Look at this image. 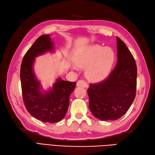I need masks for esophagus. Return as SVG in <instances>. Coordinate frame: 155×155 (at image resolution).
Listing matches in <instances>:
<instances>
[{
	"label": "esophagus",
	"instance_id": "1",
	"mask_svg": "<svg viewBox=\"0 0 155 155\" xmlns=\"http://www.w3.org/2000/svg\"><path fill=\"white\" fill-rule=\"evenodd\" d=\"M77 85L78 86H81V87H84V88L88 87L87 82H86L85 81H84V80H79V81L77 82Z\"/></svg>",
	"mask_w": 155,
	"mask_h": 155
}]
</instances>
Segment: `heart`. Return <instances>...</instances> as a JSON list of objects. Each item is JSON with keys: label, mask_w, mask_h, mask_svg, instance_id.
Wrapping results in <instances>:
<instances>
[{"label": "heart", "mask_w": 155, "mask_h": 155, "mask_svg": "<svg viewBox=\"0 0 155 155\" xmlns=\"http://www.w3.org/2000/svg\"><path fill=\"white\" fill-rule=\"evenodd\" d=\"M116 59L114 51L108 47L94 45L77 57L75 63L86 68V75L92 81H103L110 74Z\"/></svg>", "instance_id": "1"}]
</instances>
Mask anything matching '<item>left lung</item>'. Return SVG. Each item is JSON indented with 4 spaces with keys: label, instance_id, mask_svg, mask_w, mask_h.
Instances as JSON below:
<instances>
[{
    "label": "left lung",
    "instance_id": "obj_1",
    "mask_svg": "<svg viewBox=\"0 0 155 155\" xmlns=\"http://www.w3.org/2000/svg\"><path fill=\"white\" fill-rule=\"evenodd\" d=\"M117 61L105 80L88 88L89 109L100 120H116L127 112L135 98L137 65L125 43L117 37Z\"/></svg>",
    "mask_w": 155,
    "mask_h": 155
}]
</instances>
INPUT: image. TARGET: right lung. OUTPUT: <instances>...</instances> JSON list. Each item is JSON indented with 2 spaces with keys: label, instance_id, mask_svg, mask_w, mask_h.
<instances>
[{
  "label": "right lung",
  "instance_id": "right-lung-1",
  "mask_svg": "<svg viewBox=\"0 0 155 155\" xmlns=\"http://www.w3.org/2000/svg\"><path fill=\"white\" fill-rule=\"evenodd\" d=\"M53 50L50 35H41L25 54L20 67L24 105L32 116L45 123H56L64 117L69 106L70 95L77 84L76 82L63 81L59 77L52 88L46 92L43 91L34 74V63L36 57Z\"/></svg>",
  "mask_w": 155,
  "mask_h": 155
}]
</instances>
